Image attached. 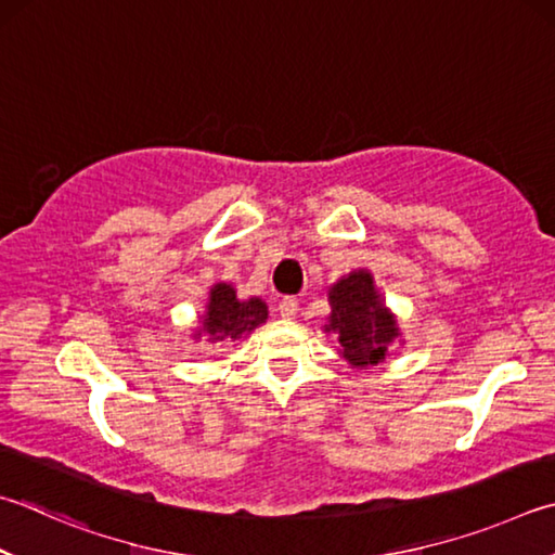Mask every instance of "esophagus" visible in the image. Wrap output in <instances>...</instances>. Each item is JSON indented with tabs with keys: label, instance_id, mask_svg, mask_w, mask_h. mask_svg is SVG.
Returning a JSON list of instances; mask_svg holds the SVG:
<instances>
[{
	"label": "esophagus",
	"instance_id": "esophagus-1",
	"mask_svg": "<svg viewBox=\"0 0 555 555\" xmlns=\"http://www.w3.org/2000/svg\"><path fill=\"white\" fill-rule=\"evenodd\" d=\"M279 312H281V318H284V320H294L298 315V300L294 296H286L279 304Z\"/></svg>",
	"mask_w": 555,
	"mask_h": 555
}]
</instances>
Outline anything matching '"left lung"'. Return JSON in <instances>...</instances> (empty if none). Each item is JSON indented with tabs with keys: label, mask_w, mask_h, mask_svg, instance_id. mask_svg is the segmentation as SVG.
<instances>
[{
	"label": "left lung",
	"mask_w": 555,
	"mask_h": 555,
	"mask_svg": "<svg viewBox=\"0 0 555 555\" xmlns=\"http://www.w3.org/2000/svg\"><path fill=\"white\" fill-rule=\"evenodd\" d=\"M330 318L325 332L337 335L339 357L354 369L376 366L400 337L398 320L383 304L374 276L357 269L330 286Z\"/></svg>",
	"instance_id": "1"
}]
</instances>
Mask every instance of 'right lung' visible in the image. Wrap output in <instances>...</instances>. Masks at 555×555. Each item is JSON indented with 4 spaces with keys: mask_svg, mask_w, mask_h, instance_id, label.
Wrapping results in <instances>:
<instances>
[{
    "mask_svg": "<svg viewBox=\"0 0 555 555\" xmlns=\"http://www.w3.org/2000/svg\"><path fill=\"white\" fill-rule=\"evenodd\" d=\"M269 310L261 298L240 300L237 291L230 284H216L208 294L206 312L201 318V335H208V341H235L249 335L251 330L267 322Z\"/></svg>",
    "mask_w": 555,
    "mask_h": 555,
    "instance_id": "right-lung-1",
    "label": "right lung"
}]
</instances>
